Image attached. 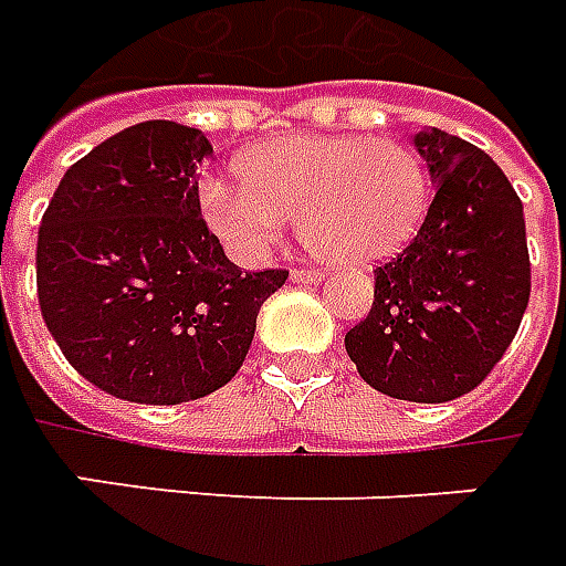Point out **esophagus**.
<instances>
[{"instance_id":"obj_1","label":"esophagus","mask_w":566,"mask_h":566,"mask_svg":"<svg viewBox=\"0 0 566 566\" xmlns=\"http://www.w3.org/2000/svg\"><path fill=\"white\" fill-rule=\"evenodd\" d=\"M322 280H325L322 271H304V268H295V271H292V283H295V286H318Z\"/></svg>"}]
</instances>
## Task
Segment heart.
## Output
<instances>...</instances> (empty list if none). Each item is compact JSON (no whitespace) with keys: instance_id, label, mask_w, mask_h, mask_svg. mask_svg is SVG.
I'll return each mask as SVG.
<instances>
[{"instance_id":"heart-1","label":"heart","mask_w":566,"mask_h":566,"mask_svg":"<svg viewBox=\"0 0 566 566\" xmlns=\"http://www.w3.org/2000/svg\"><path fill=\"white\" fill-rule=\"evenodd\" d=\"M235 169L241 185H199V211L244 265L262 262L292 218L304 244L339 268L394 256L427 218V164L399 139L292 134L248 148Z\"/></svg>"}]
</instances>
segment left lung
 <instances>
[{
    "label": "left lung",
    "instance_id": "obj_1",
    "mask_svg": "<svg viewBox=\"0 0 566 566\" xmlns=\"http://www.w3.org/2000/svg\"><path fill=\"white\" fill-rule=\"evenodd\" d=\"M415 148L436 197L409 248L376 268L373 307L346 352L369 388L448 402L478 388L520 331L531 295L525 214L478 146L427 127Z\"/></svg>",
    "mask_w": 566,
    "mask_h": 566
}]
</instances>
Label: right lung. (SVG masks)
Wrapping results in <instances>:
<instances>
[{
    "label": "right lung",
    "instance_id": "right-lung-1",
    "mask_svg": "<svg viewBox=\"0 0 566 566\" xmlns=\"http://www.w3.org/2000/svg\"><path fill=\"white\" fill-rule=\"evenodd\" d=\"M199 127L139 122L59 181L38 229V301L67 364L127 402L178 406L235 376L289 271L241 274L199 218Z\"/></svg>",
    "mask_w": 566,
    "mask_h": 566
}]
</instances>
